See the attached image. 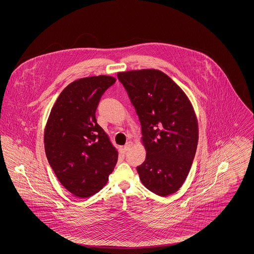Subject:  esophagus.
<instances>
[{
    "label": "esophagus",
    "mask_w": 254,
    "mask_h": 254,
    "mask_svg": "<svg viewBox=\"0 0 254 254\" xmlns=\"http://www.w3.org/2000/svg\"><path fill=\"white\" fill-rule=\"evenodd\" d=\"M133 145V143L131 142V141H128L126 145H125V146H124V150L125 151H127L131 146Z\"/></svg>",
    "instance_id": "34e87169"
}]
</instances>
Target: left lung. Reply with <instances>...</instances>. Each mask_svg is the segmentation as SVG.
I'll use <instances>...</instances> for the list:
<instances>
[{"label": "left lung", "mask_w": 254, "mask_h": 254, "mask_svg": "<svg viewBox=\"0 0 254 254\" xmlns=\"http://www.w3.org/2000/svg\"><path fill=\"white\" fill-rule=\"evenodd\" d=\"M142 126L146 155L137 167L145 188L159 196L176 192L191 168L198 121L181 87L158 69L117 73Z\"/></svg>", "instance_id": "left-lung-1"}]
</instances>
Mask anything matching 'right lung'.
Instances as JSON below:
<instances>
[{"label": "right lung", "mask_w": 254, "mask_h": 254, "mask_svg": "<svg viewBox=\"0 0 254 254\" xmlns=\"http://www.w3.org/2000/svg\"><path fill=\"white\" fill-rule=\"evenodd\" d=\"M116 82L100 75L67 85L51 109L45 128V150L61 184L74 196L87 198L109 181L118 151L97 124L98 104Z\"/></svg>", "instance_id": "add662e5"}]
</instances>
